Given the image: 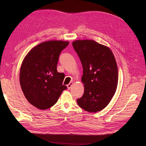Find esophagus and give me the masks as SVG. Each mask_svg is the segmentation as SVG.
I'll return each mask as SVG.
<instances>
[{
	"label": "esophagus",
	"mask_w": 146,
	"mask_h": 146,
	"mask_svg": "<svg viewBox=\"0 0 146 146\" xmlns=\"http://www.w3.org/2000/svg\"><path fill=\"white\" fill-rule=\"evenodd\" d=\"M73 83L72 82H70V83L68 84V85H67V89H70L72 88V85H73Z\"/></svg>",
	"instance_id": "obj_1"
}]
</instances>
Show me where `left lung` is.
<instances>
[{
  "label": "left lung",
  "instance_id": "8db88e82",
  "mask_svg": "<svg viewBox=\"0 0 146 146\" xmlns=\"http://www.w3.org/2000/svg\"><path fill=\"white\" fill-rule=\"evenodd\" d=\"M83 67L81 80L84 94L77 100L89 112H96L109 104L115 93L118 81V67L111 50L92 40L72 42Z\"/></svg>",
  "mask_w": 146,
  "mask_h": 146
}]
</instances>
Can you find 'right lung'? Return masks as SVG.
<instances>
[{"instance_id":"obj_1","label":"right lung","mask_w":146,"mask_h":146,"mask_svg":"<svg viewBox=\"0 0 146 146\" xmlns=\"http://www.w3.org/2000/svg\"><path fill=\"white\" fill-rule=\"evenodd\" d=\"M68 41L51 40L36 45L22 61L19 82L27 101L41 110L50 108L57 102L63 91L64 74L57 72L60 52Z\"/></svg>"}]
</instances>
